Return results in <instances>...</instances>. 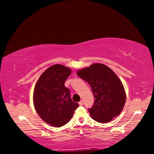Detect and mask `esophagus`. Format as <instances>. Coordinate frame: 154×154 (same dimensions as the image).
I'll return each instance as SVG.
<instances>
[{"label":"esophagus","instance_id":"esophagus-1","mask_svg":"<svg viewBox=\"0 0 154 154\" xmlns=\"http://www.w3.org/2000/svg\"><path fill=\"white\" fill-rule=\"evenodd\" d=\"M79 104L80 106H82L83 105V100H80L79 102Z\"/></svg>","mask_w":154,"mask_h":154}]
</instances>
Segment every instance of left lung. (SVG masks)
<instances>
[{
    "label": "left lung",
    "mask_w": 154,
    "mask_h": 154,
    "mask_svg": "<svg viewBox=\"0 0 154 154\" xmlns=\"http://www.w3.org/2000/svg\"><path fill=\"white\" fill-rule=\"evenodd\" d=\"M77 74L92 88L95 100L88 111L93 119L106 123L120 114L126 102V93L121 81L110 68L94 64Z\"/></svg>",
    "instance_id": "1"
}]
</instances>
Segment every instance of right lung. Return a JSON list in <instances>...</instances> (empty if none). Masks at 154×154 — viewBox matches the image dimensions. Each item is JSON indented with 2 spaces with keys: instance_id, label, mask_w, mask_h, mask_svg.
I'll use <instances>...</instances> for the list:
<instances>
[{
  "instance_id": "right-lung-1",
  "label": "right lung",
  "mask_w": 154,
  "mask_h": 154,
  "mask_svg": "<svg viewBox=\"0 0 154 154\" xmlns=\"http://www.w3.org/2000/svg\"><path fill=\"white\" fill-rule=\"evenodd\" d=\"M71 73L69 68L54 64L41 75L33 93V102L41 118L52 126L61 127L73 116L79 104L71 98L64 83Z\"/></svg>"
}]
</instances>
